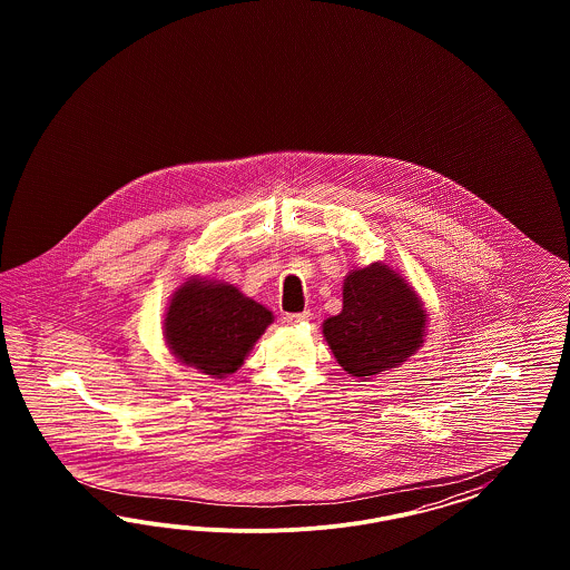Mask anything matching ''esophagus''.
<instances>
[{
  "label": "esophagus",
  "instance_id": "obj_1",
  "mask_svg": "<svg viewBox=\"0 0 570 570\" xmlns=\"http://www.w3.org/2000/svg\"><path fill=\"white\" fill-rule=\"evenodd\" d=\"M309 317V311H303V313H286V315L282 317V322H284L286 326H296V324H301V322H307Z\"/></svg>",
  "mask_w": 570,
  "mask_h": 570
}]
</instances>
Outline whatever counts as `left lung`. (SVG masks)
Returning <instances> with one entry per match:
<instances>
[{
	"instance_id": "obj_1",
	"label": "left lung",
	"mask_w": 570,
	"mask_h": 570,
	"mask_svg": "<svg viewBox=\"0 0 570 570\" xmlns=\"http://www.w3.org/2000/svg\"><path fill=\"white\" fill-rule=\"evenodd\" d=\"M429 315L414 286L376 261L351 269L343 311L324 320L322 332L336 362L355 379H372L407 362L424 343Z\"/></svg>"
}]
</instances>
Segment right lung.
Wrapping results in <instances>:
<instances>
[{
  "label": "right lung",
  "instance_id": "obj_1",
  "mask_svg": "<svg viewBox=\"0 0 570 570\" xmlns=\"http://www.w3.org/2000/svg\"><path fill=\"white\" fill-rule=\"evenodd\" d=\"M274 313L234 284L190 277L173 293L163 336L177 362L210 379L238 372Z\"/></svg>",
  "mask_w": 570,
  "mask_h": 570
}]
</instances>
